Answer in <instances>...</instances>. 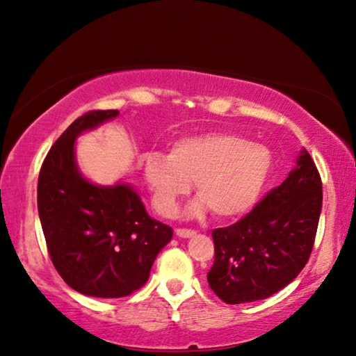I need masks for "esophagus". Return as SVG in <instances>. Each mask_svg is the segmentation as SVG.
I'll return each instance as SVG.
<instances>
[{
    "mask_svg": "<svg viewBox=\"0 0 356 356\" xmlns=\"http://www.w3.org/2000/svg\"><path fill=\"white\" fill-rule=\"evenodd\" d=\"M175 233H177L178 238H192L195 235L194 230H188V229H178Z\"/></svg>",
    "mask_w": 356,
    "mask_h": 356,
    "instance_id": "obj_1",
    "label": "esophagus"
}]
</instances>
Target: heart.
Listing matches in <instances>:
<instances>
[{"label":"heart","instance_id":"obj_1","mask_svg":"<svg viewBox=\"0 0 356 356\" xmlns=\"http://www.w3.org/2000/svg\"><path fill=\"white\" fill-rule=\"evenodd\" d=\"M273 168L270 149L249 143L236 134L208 132L173 143L170 154L151 151L145 156V179L153 192L157 211L177 213L178 202L195 181L200 197L191 203L189 216L211 208L214 216H241L255 205Z\"/></svg>","mask_w":356,"mask_h":356}]
</instances>
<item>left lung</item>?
<instances>
[{
  "label": "left lung",
  "instance_id": "obj_1",
  "mask_svg": "<svg viewBox=\"0 0 356 356\" xmlns=\"http://www.w3.org/2000/svg\"><path fill=\"white\" fill-rule=\"evenodd\" d=\"M320 211L322 179L302 148L285 181L248 216L213 230V292L227 305H241L282 290L309 260Z\"/></svg>",
  "mask_w": 356,
  "mask_h": 356
}]
</instances>
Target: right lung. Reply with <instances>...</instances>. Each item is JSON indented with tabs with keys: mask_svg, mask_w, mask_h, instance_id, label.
<instances>
[{
	"mask_svg": "<svg viewBox=\"0 0 356 356\" xmlns=\"http://www.w3.org/2000/svg\"><path fill=\"white\" fill-rule=\"evenodd\" d=\"M120 116L97 110L74 121L47 154L38 181V209L50 259L75 292L121 298L148 281L173 230L147 213L129 183L102 186L81 173L75 142Z\"/></svg>",
	"mask_w": 356,
	"mask_h": 356,
	"instance_id": "1",
	"label": "right lung"
}]
</instances>
